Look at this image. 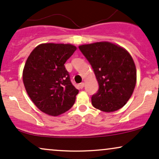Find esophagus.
<instances>
[{
    "label": "esophagus",
    "instance_id": "esophagus-1",
    "mask_svg": "<svg viewBox=\"0 0 159 159\" xmlns=\"http://www.w3.org/2000/svg\"><path fill=\"white\" fill-rule=\"evenodd\" d=\"M84 87V82H82V83L79 84V87H80V88L82 89Z\"/></svg>",
    "mask_w": 159,
    "mask_h": 159
}]
</instances>
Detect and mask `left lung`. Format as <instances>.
<instances>
[{"instance_id":"1","label":"left lung","mask_w":159,"mask_h":159,"mask_svg":"<svg viewBox=\"0 0 159 159\" xmlns=\"http://www.w3.org/2000/svg\"><path fill=\"white\" fill-rule=\"evenodd\" d=\"M79 49L90 63L99 86L91 98L93 107L105 112L123 107L136 84L137 71L132 56L108 42L82 45Z\"/></svg>"}]
</instances>
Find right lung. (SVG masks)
Segmentation results:
<instances>
[{
	"label": "right lung",
	"mask_w": 159,
	"mask_h": 159,
	"mask_svg": "<svg viewBox=\"0 0 159 159\" xmlns=\"http://www.w3.org/2000/svg\"><path fill=\"white\" fill-rule=\"evenodd\" d=\"M76 49L71 44L45 43L36 46L27 58L24 85L33 102L45 114L58 116L75 102L78 90L72 85L64 64Z\"/></svg>",
	"instance_id": "obj_1"
}]
</instances>
